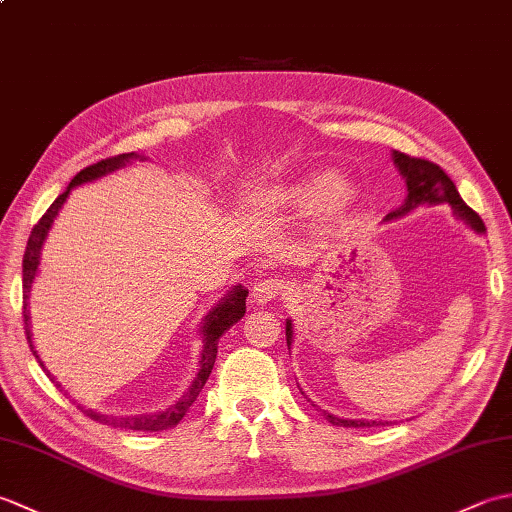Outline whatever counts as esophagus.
I'll list each match as a JSON object with an SVG mask.
<instances>
[{
    "mask_svg": "<svg viewBox=\"0 0 512 512\" xmlns=\"http://www.w3.org/2000/svg\"><path fill=\"white\" fill-rule=\"evenodd\" d=\"M284 290H286V284L281 279H273V277L259 279L253 286V299L257 303H268V301L277 299Z\"/></svg>",
    "mask_w": 512,
    "mask_h": 512,
    "instance_id": "esophagus-1",
    "label": "esophagus"
}]
</instances>
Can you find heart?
Wrapping results in <instances>:
<instances>
[{"mask_svg":"<svg viewBox=\"0 0 512 512\" xmlns=\"http://www.w3.org/2000/svg\"><path fill=\"white\" fill-rule=\"evenodd\" d=\"M354 187L332 171H310L284 187L266 193V200L281 209L308 211L319 206L325 220H339L354 204Z\"/></svg>","mask_w":512,"mask_h":512,"instance_id":"heart-1","label":"heart"}]
</instances>
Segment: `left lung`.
I'll return each mask as SVG.
<instances>
[{"instance_id": "1", "label": "left lung", "mask_w": 512, "mask_h": 512, "mask_svg": "<svg viewBox=\"0 0 512 512\" xmlns=\"http://www.w3.org/2000/svg\"><path fill=\"white\" fill-rule=\"evenodd\" d=\"M391 160H394L396 169L400 171V176L405 178L407 184V198L402 202L396 211H391L385 215V222L398 220V217L411 213L418 206H436V204H449L453 209V215L462 220L464 224H469L475 233H486V226L482 222V217L477 215L473 209L466 206V202L460 198L458 189H455L453 180L444 173L438 165H433L429 160L422 158H411L407 154H400V151H394L391 154ZM292 321L286 319V343L288 350L292 345ZM303 394V391H301ZM325 418H328L336 427H376V420H352V418H339L334 413L323 411Z\"/></svg>"}]
</instances>
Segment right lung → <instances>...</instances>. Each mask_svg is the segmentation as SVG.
I'll use <instances>...</instances> for the list:
<instances>
[{"label":"right lung","mask_w":512,"mask_h":512,"mask_svg":"<svg viewBox=\"0 0 512 512\" xmlns=\"http://www.w3.org/2000/svg\"><path fill=\"white\" fill-rule=\"evenodd\" d=\"M134 160H147V156L143 154H121V156H114V158H107L96 162V165L85 167L83 171L76 173L72 178V182L68 184V189H65L57 200L50 204V209L43 213L41 220L32 228V233L28 237V246H26V253H24V323H26V336H28V343H30V350L35 354V358L39 361V365L46 369L48 367L43 365L39 352L35 350V343H32V332H30V312H28V299H30V288H32V281H35L37 273H39V262H41V248L46 244L50 228L57 220V215L61 211V206L68 200V195L74 187H81V184H88L94 182L99 178L110 176V173L123 169L127 165H132ZM246 297H248V290L244 286H233L231 290L226 292V295L215 303V306L206 314L204 321H202V328H200V336H202V350H200V358H198V374L191 380L189 389L184 391V394L169 405L167 409L162 411H154V413H136V416H114V413H103V411H96V409H88L79 405V409L85 413V416H90L96 422H103V424H110V427L116 429H132V431H165L169 427H176V424L184 418V413L189 411V407L198 398V394L202 391L204 383L209 380L211 369L215 365V356H217V341H220V336L231 328L233 323H237L239 319L244 317L246 312ZM52 383H57V378H54L48 372ZM57 387H61V383H57Z\"/></svg>","instance_id":"right-lung-1"}]
</instances>
